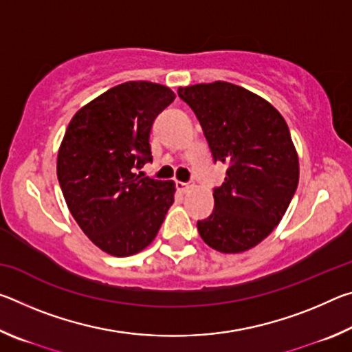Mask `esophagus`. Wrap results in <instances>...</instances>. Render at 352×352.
<instances>
[{
  "label": "esophagus",
  "instance_id": "34e87169",
  "mask_svg": "<svg viewBox=\"0 0 352 352\" xmlns=\"http://www.w3.org/2000/svg\"><path fill=\"white\" fill-rule=\"evenodd\" d=\"M192 188V184L190 183H183V182H177V189L180 190V192H188V190Z\"/></svg>",
  "mask_w": 352,
  "mask_h": 352
}]
</instances>
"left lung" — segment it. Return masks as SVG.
<instances>
[{"label":"left lung","instance_id":"obj_1","mask_svg":"<svg viewBox=\"0 0 352 352\" xmlns=\"http://www.w3.org/2000/svg\"><path fill=\"white\" fill-rule=\"evenodd\" d=\"M178 96L197 116L214 162L230 166L199 234L216 252H247L281 222L300 180L287 122L269 100L230 82L180 87Z\"/></svg>","mask_w":352,"mask_h":352}]
</instances>
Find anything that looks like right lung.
<instances>
[{
  "label": "right lung",
  "mask_w": 352,
  "mask_h": 352,
  "mask_svg": "<svg viewBox=\"0 0 352 352\" xmlns=\"http://www.w3.org/2000/svg\"><path fill=\"white\" fill-rule=\"evenodd\" d=\"M174 99L160 83L124 82L77 110L58 147L57 178L71 216L111 256L151 245L174 204V182L136 174L152 160L155 118Z\"/></svg>",
  "instance_id": "add662e5"
}]
</instances>
